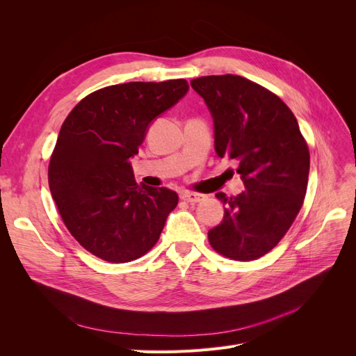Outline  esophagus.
I'll list each match as a JSON object with an SVG mask.
<instances>
[{
  "label": "esophagus",
  "instance_id": "obj_1",
  "mask_svg": "<svg viewBox=\"0 0 356 356\" xmlns=\"http://www.w3.org/2000/svg\"><path fill=\"white\" fill-rule=\"evenodd\" d=\"M204 197H207V196L200 195V193H191V191H186V193H182V195H181V199L188 202V203H199V202L204 200Z\"/></svg>",
  "mask_w": 356,
  "mask_h": 356
}]
</instances>
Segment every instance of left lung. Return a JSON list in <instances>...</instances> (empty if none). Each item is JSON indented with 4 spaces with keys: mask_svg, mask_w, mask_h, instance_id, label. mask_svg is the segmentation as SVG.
Instances as JSON below:
<instances>
[{
    "mask_svg": "<svg viewBox=\"0 0 356 356\" xmlns=\"http://www.w3.org/2000/svg\"><path fill=\"white\" fill-rule=\"evenodd\" d=\"M213 120L218 157L238 161L245 190L217 197L227 204L208 232L212 248L232 260L260 258L279 243L303 204L310 156L297 118L277 96L241 75L191 80Z\"/></svg>",
    "mask_w": 356,
    "mask_h": 356,
    "instance_id": "1",
    "label": "left lung"
}]
</instances>
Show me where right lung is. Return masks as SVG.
<instances>
[{"label":"right lung","mask_w":356,"mask_h":356,"mask_svg":"<svg viewBox=\"0 0 356 356\" xmlns=\"http://www.w3.org/2000/svg\"><path fill=\"white\" fill-rule=\"evenodd\" d=\"M188 92L184 79L131 81L96 90L63 122L49 187L67 229L84 250L127 263L156 245L178 195L138 186L131 159L148 127Z\"/></svg>","instance_id":"add662e5"}]
</instances>
